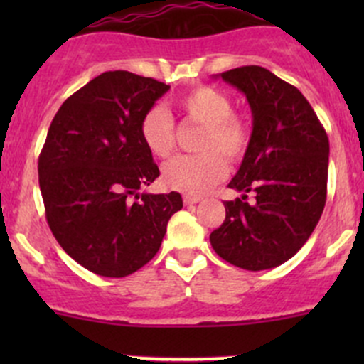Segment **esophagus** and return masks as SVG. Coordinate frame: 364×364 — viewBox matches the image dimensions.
<instances>
[{"mask_svg": "<svg viewBox=\"0 0 364 364\" xmlns=\"http://www.w3.org/2000/svg\"><path fill=\"white\" fill-rule=\"evenodd\" d=\"M183 200H185V204L186 205H192V204H197V203H200V197H197V196H185L183 197Z\"/></svg>", "mask_w": 364, "mask_h": 364, "instance_id": "obj_1", "label": "esophagus"}]
</instances>
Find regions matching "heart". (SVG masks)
I'll return each instance as SVG.
<instances>
[{"label":"heart","instance_id":"b5f03b06","mask_svg":"<svg viewBox=\"0 0 364 364\" xmlns=\"http://www.w3.org/2000/svg\"><path fill=\"white\" fill-rule=\"evenodd\" d=\"M179 111L188 119L204 124L199 141L203 155L178 156L164 167V181L168 188L186 196H203L227 174V164L237 161L247 153L250 134L227 93L211 86H197L178 100ZM139 134L149 153L168 159L176 148V124L167 109H148L139 124Z\"/></svg>","mask_w":364,"mask_h":364}]
</instances>
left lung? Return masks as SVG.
Here are the masks:
<instances>
[{
	"mask_svg": "<svg viewBox=\"0 0 364 364\" xmlns=\"http://www.w3.org/2000/svg\"><path fill=\"white\" fill-rule=\"evenodd\" d=\"M247 97L253 130L229 188L225 220L213 230V250L232 266L262 271L287 262L321 220L328 192L329 141L317 114L297 87L262 67L220 73ZM256 203H246L247 193Z\"/></svg>",
	"mask_w": 364,
	"mask_h": 364,
	"instance_id": "obj_1",
	"label": "left lung"
}]
</instances>
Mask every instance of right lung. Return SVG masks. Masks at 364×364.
<instances>
[{
  "label": "right lung",
  "instance_id": "add662e5",
  "mask_svg": "<svg viewBox=\"0 0 364 364\" xmlns=\"http://www.w3.org/2000/svg\"><path fill=\"white\" fill-rule=\"evenodd\" d=\"M171 86L124 70L100 73L54 116L38 159L47 223L75 262L123 278L160 250L183 208L178 192L139 193L160 176L139 124Z\"/></svg>",
  "mask_w": 364,
  "mask_h": 364
}]
</instances>
